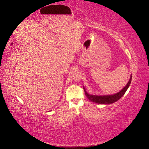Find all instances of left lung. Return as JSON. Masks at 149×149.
<instances>
[{
    "label": "left lung",
    "mask_w": 149,
    "mask_h": 149,
    "mask_svg": "<svg viewBox=\"0 0 149 149\" xmlns=\"http://www.w3.org/2000/svg\"><path fill=\"white\" fill-rule=\"evenodd\" d=\"M131 81H132V74L130 75V77L129 79V81L126 84V85L122 89L121 91H120L118 93L111 94V95H91L88 94L86 92L84 86H83V88L85 91V95L87 97L90 101L94 102L95 103L98 104H111L112 103H114L118 100L121 97H122L125 94V93L126 92L127 90L130 86V84L131 83Z\"/></svg>",
    "instance_id": "left-lung-1"
}]
</instances>
